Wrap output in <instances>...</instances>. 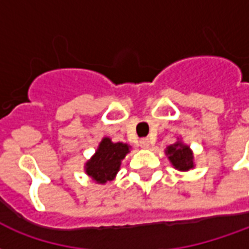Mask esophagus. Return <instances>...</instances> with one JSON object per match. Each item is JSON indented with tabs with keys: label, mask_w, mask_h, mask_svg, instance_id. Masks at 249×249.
Masks as SVG:
<instances>
[{
	"label": "esophagus",
	"mask_w": 249,
	"mask_h": 249,
	"mask_svg": "<svg viewBox=\"0 0 249 249\" xmlns=\"http://www.w3.org/2000/svg\"><path fill=\"white\" fill-rule=\"evenodd\" d=\"M139 146L142 147V148H148V146H150V141H148V139H141V141H139Z\"/></svg>",
	"instance_id": "34e87169"
}]
</instances>
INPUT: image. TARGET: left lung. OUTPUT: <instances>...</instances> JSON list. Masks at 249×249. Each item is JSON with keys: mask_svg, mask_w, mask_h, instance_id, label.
Returning a JSON list of instances; mask_svg holds the SVG:
<instances>
[{"mask_svg": "<svg viewBox=\"0 0 249 249\" xmlns=\"http://www.w3.org/2000/svg\"><path fill=\"white\" fill-rule=\"evenodd\" d=\"M167 155H170L168 159L171 160L175 168L180 170V171H187L194 167L192 162V152L190 147L184 146L182 143H177L174 146H170L167 148Z\"/></svg>", "mask_w": 249, "mask_h": 249, "instance_id": "8db88e82", "label": "left lung"}]
</instances>
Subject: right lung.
I'll use <instances>...</instances> for the list:
<instances>
[{"label": "right lung", "instance_id": "right-lung-1", "mask_svg": "<svg viewBox=\"0 0 249 249\" xmlns=\"http://www.w3.org/2000/svg\"><path fill=\"white\" fill-rule=\"evenodd\" d=\"M128 152V146L124 143H112L105 138L91 160L86 163V172L97 183L110 182L117 175L121 167V160Z\"/></svg>", "mask_w": 249, "mask_h": 249}]
</instances>
